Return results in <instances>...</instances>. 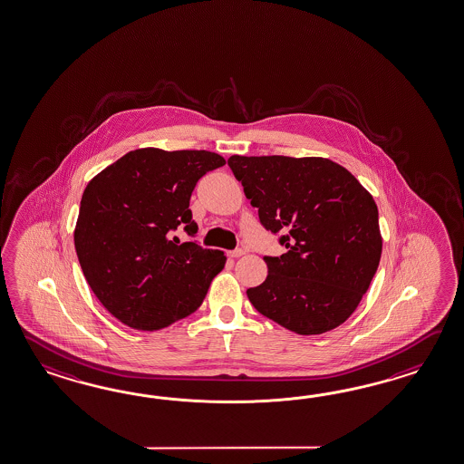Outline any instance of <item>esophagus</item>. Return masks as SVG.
<instances>
[{
  "instance_id": "obj_1",
  "label": "esophagus",
  "mask_w": 464,
  "mask_h": 464,
  "mask_svg": "<svg viewBox=\"0 0 464 464\" xmlns=\"http://www.w3.org/2000/svg\"><path fill=\"white\" fill-rule=\"evenodd\" d=\"M245 253H246V249L237 248L235 249V251H229L227 256H229V258H239V256H243Z\"/></svg>"
}]
</instances>
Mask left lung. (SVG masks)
<instances>
[{
    "label": "left lung",
    "instance_id": "1",
    "mask_svg": "<svg viewBox=\"0 0 464 464\" xmlns=\"http://www.w3.org/2000/svg\"><path fill=\"white\" fill-rule=\"evenodd\" d=\"M227 166L258 208L261 225L286 235L251 305L300 335L342 325L369 290L382 255L372 194L325 158L231 156Z\"/></svg>",
    "mask_w": 464,
    "mask_h": 464
}]
</instances>
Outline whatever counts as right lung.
Returning a JSON list of instances; mask_svg holds the SVG:
<instances>
[{"label": "right lung", "mask_w": 464, "mask_h": 464, "mask_svg": "<svg viewBox=\"0 0 464 464\" xmlns=\"http://www.w3.org/2000/svg\"><path fill=\"white\" fill-rule=\"evenodd\" d=\"M225 164L209 150L136 149L87 184L73 231L80 266L99 302L127 327L158 330L191 315L225 268L223 251L170 239L181 223L189 235L198 231L192 189Z\"/></svg>", "instance_id": "add662e5"}]
</instances>
